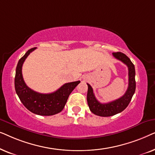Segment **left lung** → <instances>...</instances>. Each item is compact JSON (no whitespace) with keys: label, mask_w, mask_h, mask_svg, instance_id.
Instances as JSON below:
<instances>
[{"label":"left lung","mask_w":155,"mask_h":155,"mask_svg":"<svg viewBox=\"0 0 155 155\" xmlns=\"http://www.w3.org/2000/svg\"><path fill=\"white\" fill-rule=\"evenodd\" d=\"M113 56L118 61H120L128 66V87L126 92L119 99L111 102L100 103L94 96L93 90L90 84H87L88 90L87 100L90 111L95 115L107 117L116 115L124 111L128 107L135 91V71L133 63L126 54L121 52L113 53Z\"/></svg>","instance_id":"left-lung-1"}]
</instances>
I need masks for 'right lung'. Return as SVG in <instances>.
Masks as SVG:
<instances>
[{
  "label": "right lung",
  "instance_id": "obj_1",
  "mask_svg": "<svg viewBox=\"0 0 155 155\" xmlns=\"http://www.w3.org/2000/svg\"><path fill=\"white\" fill-rule=\"evenodd\" d=\"M36 48H32L28 50L19 60L15 78V88L21 102L29 111L37 115L52 116L62 111L70 94L80 81L65 83L50 94H41L31 90L24 81L22 68L27 57Z\"/></svg>",
  "mask_w": 155,
  "mask_h": 155
}]
</instances>
